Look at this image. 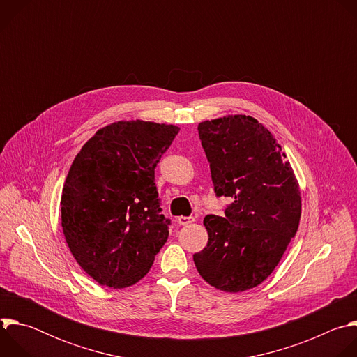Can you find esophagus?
<instances>
[{"label": "esophagus", "instance_id": "obj_1", "mask_svg": "<svg viewBox=\"0 0 357 357\" xmlns=\"http://www.w3.org/2000/svg\"><path fill=\"white\" fill-rule=\"evenodd\" d=\"M193 222H195L193 216H179L178 218V225L179 226H188V225H190Z\"/></svg>", "mask_w": 357, "mask_h": 357}]
</instances>
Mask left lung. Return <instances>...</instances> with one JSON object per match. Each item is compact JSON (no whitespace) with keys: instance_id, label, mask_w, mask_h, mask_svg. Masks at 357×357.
<instances>
[{"instance_id":"left-lung-1","label":"left lung","mask_w":357,"mask_h":357,"mask_svg":"<svg viewBox=\"0 0 357 357\" xmlns=\"http://www.w3.org/2000/svg\"><path fill=\"white\" fill-rule=\"evenodd\" d=\"M218 197H231L223 216L203 220L209 241L193 254L202 278L226 292L261 284L277 267L301 218V193L273 134L250 116L197 126Z\"/></svg>"}]
</instances>
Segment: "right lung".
Returning a JSON list of instances; mask_svg holds the SVG:
<instances>
[{"mask_svg":"<svg viewBox=\"0 0 357 357\" xmlns=\"http://www.w3.org/2000/svg\"><path fill=\"white\" fill-rule=\"evenodd\" d=\"M179 128L119 121L98 130L76 155L63 185L61 211L66 243L98 284L138 282L165 244L155 168Z\"/></svg>","mask_w":357,"mask_h":357,"instance_id":"1","label":"right lung"}]
</instances>
